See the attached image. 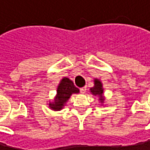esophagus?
Returning <instances> with one entry per match:
<instances>
[{"label":"esophagus","mask_w":150,"mask_h":150,"mask_svg":"<svg viewBox=\"0 0 150 150\" xmlns=\"http://www.w3.org/2000/svg\"><path fill=\"white\" fill-rule=\"evenodd\" d=\"M79 90H80V93L84 94V93L86 92V90H87V88H86V87H84V88H79Z\"/></svg>","instance_id":"1"}]
</instances>
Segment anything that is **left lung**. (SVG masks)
<instances>
[{"label":"left lung","instance_id":"1","mask_svg":"<svg viewBox=\"0 0 150 150\" xmlns=\"http://www.w3.org/2000/svg\"><path fill=\"white\" fill-rule=\"evenodd\" d=\"M90 91L92 92V94L94 95H98V96H102L103 94V88H102V83L98 80V79H95V86L93 88H90ZM101 102L104 101L103 98L100 99Z\"/></svg>","mask_w":150,"mask_h":150}]
</instances>
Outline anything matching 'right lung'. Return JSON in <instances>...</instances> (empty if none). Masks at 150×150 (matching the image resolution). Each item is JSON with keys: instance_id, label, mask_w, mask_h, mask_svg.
Instances as JSON below:
<instances>
[{"instance_id": "right-lung-1", "label": "right lung", "mask_w": 150, "mask_h": 150, "mask_svg": "<svg viewBox=\"0 0 150 150\" xmlns=\"http://www.w3.org/2000/svg\"><path fill=\"white\" fill-rule=\"evenodd\" d=\"M79 88H77L73 82L68 78H63L57 88V96L54 103H50L49 105L54 110H61L64 104L70 98L73 93H79Z\"/></svg>"}]
</instances>
